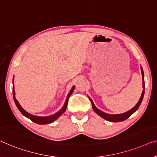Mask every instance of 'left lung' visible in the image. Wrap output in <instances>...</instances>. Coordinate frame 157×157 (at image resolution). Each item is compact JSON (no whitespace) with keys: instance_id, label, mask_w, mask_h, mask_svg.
Segmentation results:
<instances>
[{"instance_id":"1","label":"left lung","mask_w":157,"mask_h":157,"mask_svg":"<svg viewBox=\"0 0 157 157\" xmlns=\"http://www.w3.org/2000/svg\"><path fill=\"white\" fill-rule=\"evenodd\" d=\"M141 70H142V80H143V88H144V90H143L142 95H141V98L140 99V100H139L137 104H136V105L134 106V107L132 108V109H130L129 111L125 112V113L120 114H107V113H105V112H101V110L98 109V108H97L95 106H94L93 101H92L91 99H90V101H91L92 107V109H93L94 111L96 113L98 114V115H100L101 117H102V118L105 119V120H107V121H109V122H122V121H124L125 120H127V118H129V117L131 116L132 114H133L134 112H136V110H137L139 107H140V105H141V103H142V100H143V98H144L145 85H144V72H143V69H142V67H141Z\"/></svg>"}]
</instances>
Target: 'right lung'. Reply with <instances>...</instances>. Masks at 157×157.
<instances>
[{
    "mask_svg": "<svg viewBox=\"0 0 157 157\" xmlns=\"http://www.w3.org/2000/svg\"><path fill=\"white\" fill-rule=\"evenodd\" d=\"M14 82V77H13V84ZM74 89H75V86H73V87L72 88L71 90H70V92H69V94H68V95L67 97V99H66V101H65V105H64L63 107L62 108V109L59 110L57 112V113L52 114V115H50V116H48V117H37V116H34V115H32V114H30L29 113H28L27 112L25 111L23 108L21 107V106L20 105V104L18 103V101H17L16 99H15V90H14V85H13V99H14V101H15V105H16L17 109L20 110V112H21L22 114H23L24 116L30 119V120L32 121V122H33L36 124H50L51 122H53L55 120H56L57 118L59 117V116L61 115L62 114H63L64 112H65L66 110V108H67V103H68V100H69V98L70 96L71 95L72 92L74 91Z\"/></svg>",
    "mask_w": 157,
    "mask_h": 157,
    "instance_id": "obj_1",
    "label": "right lung"
}]
</instances>
